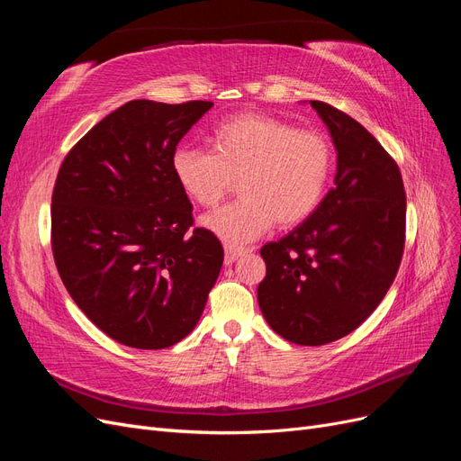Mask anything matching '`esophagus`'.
<instances>
[{
    "mask_svg": "<svg viewBox=\"0 0 461 461\" xmlns=\"http://www.w3.org/2000/svg\"><path fill=\"white\" fill-rule=\"evenodd\" d=\"M248 249L244 248H234V246H225V265L234 263L242 254H246Z\"/></svg>",
    "mask_w": 461,
    "mask_h": 461,
    "instance_id": "esophagus-1",
    "label": "esophagus"
}]
</instances>
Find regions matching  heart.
I'll use <instances>...</instances> for the list:
<instances>
[{
  "label": "heart",
  "mask_w": 461,
  "mask_h": 461,
  "mask_svg": "<svg viewBox=\"0 0 461 461\" xmlns=\"http://www.w3.org/2000/svg\"><path fill=\"white\" fill-rule=\"evenodd\" d=\"M213 151L180 146L171 171L185 196L202 207L225 200L239 180L240 200L202 219L227 244L298 227L325 196L334 167L329 136L263 113H239L212 134Z\"/></svg>",
  "instance_id": "heart-1"
}]
</instances>
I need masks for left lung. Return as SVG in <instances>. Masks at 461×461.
Masks as SVG:
<instances>
[{"mask_svg": "<svg viewBox=\"0 0 461 461\" xmlns=\"http://www.w3.org/2000/svg\"><path fill=\"white\" fill-rule=\"evenodd\" d=\"M330 131L334 186L300 227L261 248L258 302L288 342L323 346L357 329L398 273L406 244V190L393 156L344 111L310 102Z\"/></svg>", "mask_w": 461, "mask_h": 461, "instance_id": "left-lung-1", "label": "left lung"}]
</instances>
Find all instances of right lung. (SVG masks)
Returning <instances> with one entry per match:
<instances>
[{
  "label": "right lung",
  "instance_id": "add662e5",
  "mask_svg": "<svg viewBox=\"0 0 461 461\" xmlns=\"http://www.w3.org/2000/svg\"><path fill=\"white\" fill-rule=\"evenodd\" d=\"M213 102L132 100L67 153L51 194V252L68 294L113 340L161 350L196 327L222 246L194 227L173 153Z\"/></svg>",
  "mask_w": 461,
  "mask_h": 461
}]
</instances>
